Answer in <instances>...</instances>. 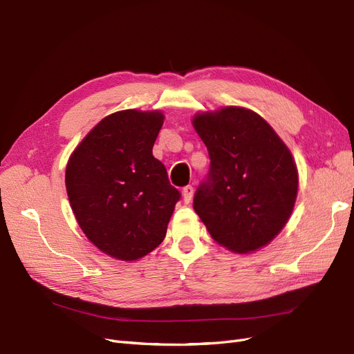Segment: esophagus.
I'll return each instance as SVG.
<instances>
[{"instance_id": "obj_1", "label": "esophagus", "mask_w": 354, "mask_h": 354, "mask_svg": "<svg viewBox=\"0 0 354 354\" xmlns=\"http://www.w3.org/2000/svg\"><path fill=\"white\" fill-rule=\"evenodd\" d=\"M192 194H194V188L191 185H187L182 188V196H184V201L189 203L192 198Z\"/></svg>"}]
</instances>
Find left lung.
<instances>
[{
	"mask_svg": "<svg viewBox=\"0 0 354 354\" xmlns=\"http://www.w3.org/2000/svg\"><path fill=\"white\" fill-rule=\"evenodd\" d=\"M210 169L194 196L216 243L234 253L265 247L288 222L299 174L288 147L257 113L223 107L194 116Z\"/></svg>",
	"mask_w": 354,
	"mask_h": 354,
	"instance_id": "1",
	"label": "left lung"
}]
</instances>
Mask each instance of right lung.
<instances>
[{"mask_svg":"<svg viewBox=\"0 0 354 354\" xmlns=\"http://www.w3.org/2000/svg\"><path fill=\"white\" fill-rule=\"evenodd\" d=\"M160 111L122 110L102 119L72 153L66 189L75 218L102 253L136 260L160 245L180 192L153 156Z\"/></svg>","mask_w":354,"mask_h":354,"instance_id":"add662e5","label":"right lung"}]
</instances>
